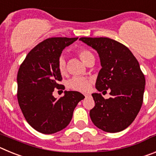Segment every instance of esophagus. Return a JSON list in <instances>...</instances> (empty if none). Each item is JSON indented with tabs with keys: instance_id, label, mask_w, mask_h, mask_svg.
I'll return each mask as SVG.
<instances>
[{
	"instance_id": "34e87169",
	"label": "esophagus",
	"mask_w": 156,
	"mask_h": 156,
	"mask_svg": "<svg viewBox=\"0 0 156 156\" xmlns=\"http://www.w3.org/2000/svg\"><path fill=\"white\" fill-rule=\"evenodd\" d=\"M84 96H85V98H87L90 96V94H84Z\"/></svg>"
}]
</instances>
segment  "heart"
Returning a JSON list of instances; mask_svg holds the SVG:
<instances>
[{
    "mask_svg": "<svg viewBox=\"0 0 156 156\" xmlns=\"http://www.w3.org/2000/svg\"><path fill=\"white\" fill-rule=\"evenodd\" d=\"M77 55L79 56L80 58L82 60L85 64L90 61V59L94 58V55L89 50L86 48H80L76 51ZM58 70L60 74L65 75L66 73V59L63 57H60L58 61ZM91 83V80L87 77H73L68 82V87L72 90H77V91L84 92L89 89Z\"/></svg>",
    "mask_w": 156,
    "mask_h": 156,
    "instance_id": "heart-1",
    "label": "heart"
}]
</instances>
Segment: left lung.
I'll list each match as a JSON object with an SVG mask.
<instances>
[{
  "label": "left lung",
  "instance_id": "1",
  "mask_svg": "<svg viewBox=\"0 0 156 156\" xmlns=\"http://www.w3.org/2000/svg\"><path fill=\"white\" fill-rule=\"evenodd\" d=\"M97 51L101 69L95 87L98 91L110 89L111 97L92 94L95 105L90 111L94 124L103 131L116 133L131 124L143 103L145 78L137 58L121 43L107 37H81Z\"/></svg>",
  "mask_w": 156,
  "mask_h": 156
}]
</instances>
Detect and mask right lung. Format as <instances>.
Here are the masks:
<instances>
[{"label": "right lung", "mask_w": 156, "mask_h": 156, "mask_svg": "<svg viewBox=\"0 0 156 156\" xmlns=\"http://www.w3.org/2000/svg\"><path fill=\"white\" fill-rule=\"evenodd\" d=\"M78 37H51L44 40L28 53L17 75V98L27 122L40 133L51 134L68 126L74 108L84 96L78 91H65L59 99L55 88L65 89L58 83L62 75L58 61L66 47Z\"/></svg>", "instance_id": "right-lung-1"}]
</instances>
